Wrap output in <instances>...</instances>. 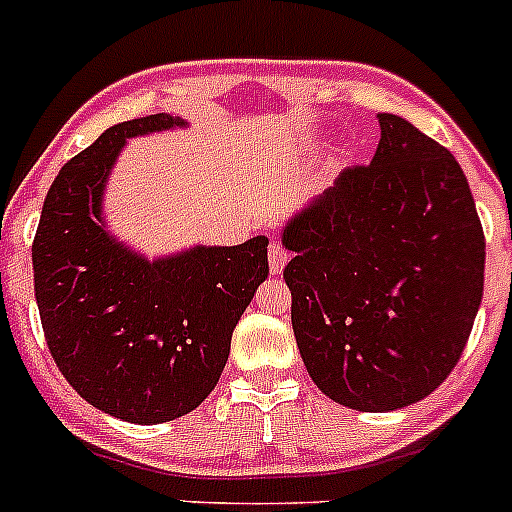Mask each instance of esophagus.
<instances>
[{
    "mask_svg": "<svg viewBox=\"0 0 512 512\" xmlns=\"http://www.w3.org/2000/svg\"><path fill=\"white\" fill-rule=\"evenodd\" d=\"M267 260H270L272 275H280V272L285 270V265H288L290 255H288V250H285L283 245H278V242H272L270 250H267Z\"/></svg>",
    "mask_w": 512,
    "mask_h": 512,
    "instance_id": "obj_1",
    "label": "esophagus"
}]
</instances>
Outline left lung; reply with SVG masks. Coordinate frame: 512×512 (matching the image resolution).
I'll return each instance as SVG.
<instances>
[{
	"mask_svg": "<svg viewBox=\"0 0 512 512\" xmlns=\"http://www.w3.org/2000/svg\"><path fill=\"white\" fill-rule=\"evenodd\" d=\"M379 126L371 164L283 227L303 364L356 412L404 409L450 376L485 280V234L455 156L394 113Z\"/></svg>",
	"mask_w": 512,
	"mask_h": 512,
	"instance_id": "left-lung-1",
	"label": "left lung"
}]
</instances>
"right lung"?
Wrapping results in <instances>:
<instances>
[{
  "label": "right lung",
  "mask_w": 512,
  "mask_h": 512,
  "mask_svg": "<svg viewBox=\"0 0 512 512\" xmlns=\"http://www.w3.org/2000/svg\"><path fill=\"white\" fill-rule=\"evenodd\" d=\"M184 126L156 113L100 133L55 176L32 242L57 369L88 404L131 424L171 422L212 394L234 326L270 272L265 234L148 260L105 224V184L128 138Z\"/></svg>",
  "instance_id": "1"
}]
</instances>
